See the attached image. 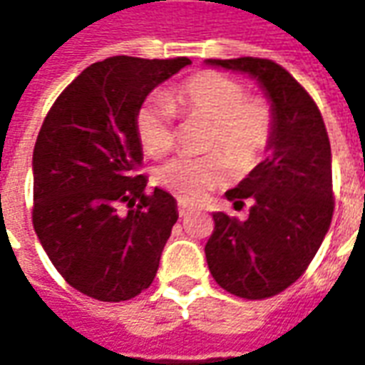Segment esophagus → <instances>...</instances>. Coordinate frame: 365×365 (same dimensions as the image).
Returning a JSON list of instances; mask_svg holds the SVG:
<instances>
[{"instance_id": "1", "label": "esophagus", "mask_w": 365, "mask_h": 365, "mask_svg": "<svg viewBox=\"0 0 365 365\" xmlns=\"http://www.w3.org/2000/svg\"><path fill=\"white\" fill-rule=\"evenodd\" d=\"M190 213H191V207L185 205L183 201H180V203H178V215H180V217H187Z\"/></svg>"}]
</instances>
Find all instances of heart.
Wrapping results in <instances>:
<instances>
[{
  "label": "heart",
  "mask_w": 365,
  "mask_h": 365,
  "mask_svg": "<svg viewBox=\"0 0 365 365\" xmlns=\"http://www.w3.org/2000/svg\"><path fill=\"white\" fill-rule=\"evenodd\" d=\"M172 111L187 120L207 123V154L175 156L156 172L158 183L185 203H199L229 178V164L248 174L266 156L274 140L275 117L266 97L248 96L242 83L215 70H203L178 83L162 99L144 101L135 117L138 143L148 156L174 148Z\"/></svg>",
  "instance_id": "obj_1"
}]
</instances>
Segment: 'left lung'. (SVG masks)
<instances>
[{"label":"left lung","mask_w":365,"mask_h":365,"mask_svg":"<svg viewBox=\"0 0 365 365\" xmlns=\"http://www.w3.org/2000/svg\"><path fill=\"white\" fill-rule=\"evenodd\" d=\"M254 76L272 99L275 117L269 156L225 195L246 221L215 213L205 245L209 272L242 299L274 297L305 274L334 213L330 140L309 91L274 60H207Z\"/></svg>","instance_id":"left-lung-1"}]
</instances>
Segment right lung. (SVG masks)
<instances>
[{
    "label": "right lung",
    "mask_w": 365,
    "mask_h": 365,
    "mask_svg": "<svg viewBox=\"0 0 365 365\" xmlns=\"http://www.w3.org/2000/svg\"><path fill=\"white\" fill-rule=\"evenodd\" d=\"M185 56H113L83 70L46 113L33 152V227L74 289L119 303L150 287L178 221L168 191L146 193L135 117Z\"/></svg>",
    "instance_id": "add662e5"
}]
</instances>
